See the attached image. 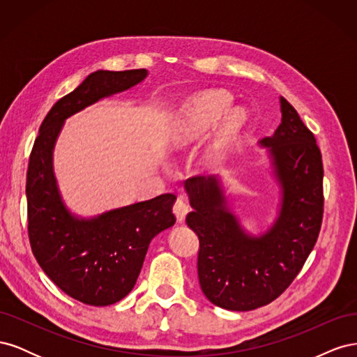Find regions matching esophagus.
I'll return each mask as SVG.
<instances>
[{"mask_svg":"<svg viewBox=\"0 0 357 357\" xmlns=\"http://www.w3.org/2000/svg\"><path fill=\"white\" fill-rule=\"evenodd\" d=\"M189 210H190V208H189L188 202L185 201V198L178 197L177 201H176V204H174V214H176V218H177V222H180V223L185 222L186 214L189 213Z\"/></svg>","mask_w":357,"mask_h":357,"instance_id":"1","label":"esophagus"}]
</instances>
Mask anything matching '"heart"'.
Returning <instances> with one entry per match:
<instances>
[{"label":"heart","mask_w":357,"mask_h":357,"mask_svg":"<svg viewBox=\"0 0 357 357\" xmlns=\"http://www.w3.org/2000/svg\"><path fill=\"white\" fill-rule=\"evenodd\" d=\"M231 102L232 96L223 91H208L195 96L188 110V125L185 131L186 142L197 138L207 131L228 110ZM245 121L247 113L241 107H234V109L228 110V113L223 117L218 134H215L213 143L207 150L208 160H215L220 156L222 150L240 132V129L243 128Z\"/></svg>","instance_id":"heart-1"}]
</instances>
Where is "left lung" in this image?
Instances as JSON below:
<instances>
[{
  "label": "left lung",
  "instance_id": "left-lung-1",
  "mask_svg": "<svg viewBox=\"0 0 357 357\" xmlns=\"http://www.w3.org/2000/svg\"><path fill=\"white\" fill-rule=\"evenodd\" d=\"M282 123L259 144L268 149L282 190L278 215L262 235L247 234L229 210L218 177L185 183L186 223L199 238L198 278L204 295L225 310L250 311L277 299L294 282L314 247L323 219L320 149L283 96Z\"/></svg>",
  "mask_w": 357,
  "mask_h": 357
}]
</instances>
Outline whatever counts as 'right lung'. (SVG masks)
Listing matches in <instances>:
<instances>
[{
    "mask_svg": "<svg viewBox=\"0 0 357 357\" xmlns=\"http://www.w3.org/2000/svg\"><path fill=\"white\" fill-rule=\"evenodd\" d=\"M146 77L144 68L89 74L52 107L29 156L26 201L32 253L62 291L93 307L116 304L132 290L150 241L176 223V195L164 193L91 219L77 218L61 198L53 149L66 119Z\"/></svg>",
    "mask_w": 357,
    "mask_h": 357,
    "instance_id": "1",
    "label": "right lung"
}]
</instances>
